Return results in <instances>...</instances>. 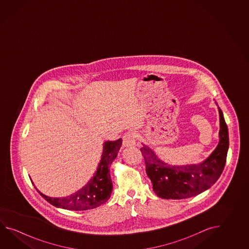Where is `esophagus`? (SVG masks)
<instances>
[{
	"label": "esophagus",
	"instance_id": "1",
	"mask_svg": "<svg viewBox=\"0 0 249 249\" xmlns=\"http://www.w3.org/2000/svg\"><path fill=\"white\" fill-rule=\"evenodd\" d=\"M137 140V134L134 132H128L123 137L124 147H132L135 145Z\"/></svg>",
	"mask_w": 249,
	"mask_h": 249
}]
</instances>
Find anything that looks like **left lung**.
Returning <instances> with one entry per match:
<instances>
[{
    "instance_id": "left-lung-1",
    "label": "left lung",
    "mask_w": 249,
    "mask_h": 249,
    "mask_svg": "<svg viewBox=\"0 0 249 249\" xmlns=\"http://www.w3.org/2000/svg\"><path fill=\"white\" fill-rule=\"evenodd\" d=\"M220 142L213 152L199 164L170 165L156 156L153 150L143 145L146 173L159 197L183 199L196 196L213 185L222 175L229 148L228 127L220 107Z\"/></svg>"
}]
</instances>
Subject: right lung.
Returning a JSON list of instances; mask_svg holds the SVG:
<instances>
[{
	"label": "right lung",
	"mask_w": 249,
	"mask_h": 249,
	"mask_svg": "<svg viewBox=\"0 0 249 249\" xmlns=\"http://www.w3.org/2000/svg\"><path fill=\"white\" fill-rule=\"evenodd\" d=\"M122 145V139L104 143L103 153L95 175L86 185L66 197H51L40 191V195L54 207L73 211H85L100 207L111 196L113 184L109 167Z\"/></svg>",
	"instance_id": "right-lung-1"
}]
</instances>
